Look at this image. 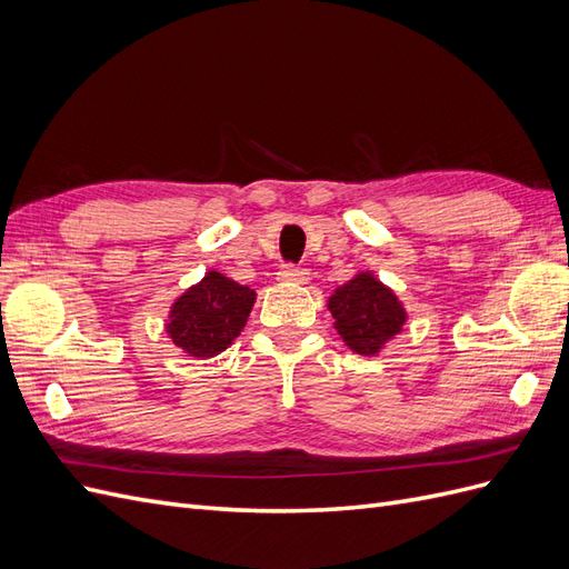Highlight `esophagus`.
<instances>
[{
  "label": "esophagus",
  "mask_w": 569,
  "mask_h": 569,
  "mask_svg": "<svg viewBox=\"0 0 569 569\" xmlns=\"http://www.w3.org/2000/svg\"><path fill=\"white\" fill-rule=\"evenodd\" d=\"M278 274H280L282 282H289V284L308 282V272L303 268H297V266H284Z\"/></svg>",
  "instance_id": "1"
}]
</instances>
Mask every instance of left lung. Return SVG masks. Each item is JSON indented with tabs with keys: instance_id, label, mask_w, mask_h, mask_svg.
<instances>
[{
	"instance_id": "left-lung-1",
	"label": "left lung",
	"mask_w": 569,
	"mask_h": 569,
	"mask_svg": "<svg viewBox=\"0 0 569 569\" xmlns=\"http://www.w3.org/2000/svg\"><path fill=\"white\" fill-rule=\"evenodd\" d=\"M341 341L358 356H377L385 343L401 335L408 313L399 297L372 270L356 272L327 299Z\"/></svg>"
}]
</instances>
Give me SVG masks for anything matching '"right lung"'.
Segmentation results:
<instances>
[{
  "instance_id": "obj_1",
  "label": "right lung",
  "mask_w": 569,
  "mask_h": 569,
  "mask_svg": "<svg viewBox=\"0 0 569 569\" xmlns=\"http://www.w3.org/2000/svg\"><path fill=\"white\" fill-rule=\"evenodd\" d=\"M253 303L251 287L209 270L170 306L166 335L187 356L213 358L242 335Z\"/></svg>"
}]
</instances>
